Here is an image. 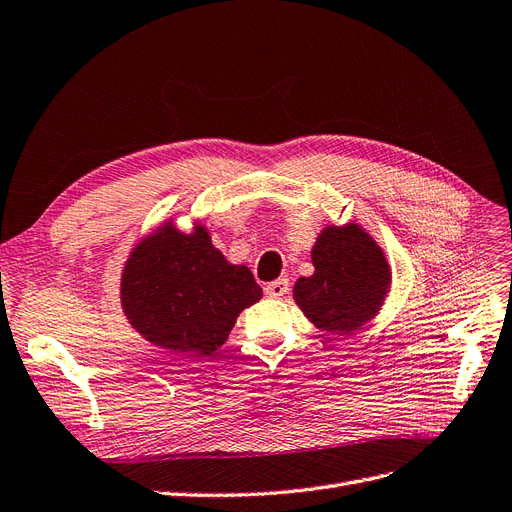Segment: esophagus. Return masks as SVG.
<instances>
[{
	"label": "esophagus",
	"mask_w": 512,
	"mask_h": 512,
	"mask_svg": "<svg viewBox=\"0 0 512 512\" xmlns=\"http://www.w3.org/2000/svg\"><path fill=\"white\" fill-rule=\"evenodd\" d=\"M288 288H290L288 280H275V282L265 286V292H267V297H271V299H282L284 294L288 292Z\"/></svg>",
	"instance_id": "esophagus-1"
}]
</instances>
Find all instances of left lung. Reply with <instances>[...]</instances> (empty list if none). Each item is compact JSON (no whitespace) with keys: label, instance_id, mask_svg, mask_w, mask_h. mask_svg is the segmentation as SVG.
<instances>
[{"label":"left lung","instance_id":"obj_1","mask_svg":"<svg viewBox=\"0 0 512 512\" xmlns=\"http://www.w3.org/2000/svg\"><path fill=\"white\" fill-rule=\"evenodd\" d=\"M312 265L314 273L299 277L292 297L314 327L350 335L378 316L393 271L378 241L361 224L324 226L312 247Z\"/></svg>","mask_w":512,"mask_h":512}]
</instances>
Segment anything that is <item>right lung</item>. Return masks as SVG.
Returning a JSON list of instances; mask_svg holds the SVG:
<instances>
[{"label":"right lung","instance_id":"add662e5","mask_svg":"<svg viewBox=\"0 0 512 512\" xmlns=\"http://www.w3.org/2000/svg\"><path fill=\"white\" fill-rule=\"evenodd\" d=\"M260 297L252 271L228 262L198 220L190 232L164 220L121 269L119 299L130 327L170 352L211 356Z\"/></svg>","mask_w":512,"mask_h":512}]
</instances>
